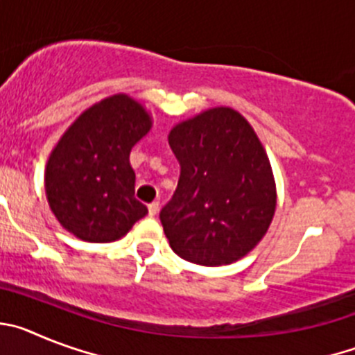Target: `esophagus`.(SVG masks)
Here are the masks:
<instances>
[{
  "label": "esophagus",
  "instance_id": "obj_1",
  "mask_svg": "<svg viewBox=\"0 0 355 355\" xmlns=\"http://www.w3.org/2000/svg\"><path fill=\"white\" fill-rule=\"evenodd\" d=\"M147 208H149V215H150V216L158 215V211H159V202H150V205L147 206Z\"/></svg>",
  "mask_w": 355,
  "mask_h": 355
}]
</instances>
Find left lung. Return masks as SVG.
<instances>
[{
  "label": "left lung",
  "instance_id": "8db88e82",
  "mask_svg": "<svg viewBox=\"0 0 355 355\" xmlns=\"http://www.w3.org/2000/svg\"><path fill=\"white\" fill-rule=\"evenodd\" d=\"M168 144L181 165L159 213L172 250L205 266L231 265L265 236L277 206L274 172L249 121L229 106L175 124Z\"/></svg>",
  "mask_w": 355,
  "mask_h": 355
}]
</instances>
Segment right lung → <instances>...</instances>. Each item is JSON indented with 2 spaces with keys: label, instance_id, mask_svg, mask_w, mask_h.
<instances>
[{
  "label": "right lung",
  "instance_id": "obj_1",
  "mask_svg": "<svg viewBox=\"0 0 355 355\" xmlns=\"http://www.w3.org/2000/svg\"><path fill=\"white\" fill-rule=\"evenodd\" d=\"M150 128L149 112L128 94L105 97L67 128L44 174L49 208L65 231L110 243L147 215L135 199L130 153Z\"/></svg>",
  "mask_w": 355,
  "mask_h": 355
}]
</instances>
